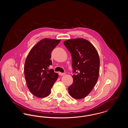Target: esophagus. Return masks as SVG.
<instances>
[{"label": "esophagus", "instance_id": "34e87169", "mask_svg": "<svg viewBox=\"0 0 128 128\" xmlns=\"http://www.w3.org/2000/svg\"><path fill=\"white\" fill-rule=\"evenodd\" d=\"M58 74H59L60 75H61V76H62V75H64L65 74V73H61V72H59V73H58Z\"/></svg>", "mask_w": 128, "mask_h": 128}]
</instances>
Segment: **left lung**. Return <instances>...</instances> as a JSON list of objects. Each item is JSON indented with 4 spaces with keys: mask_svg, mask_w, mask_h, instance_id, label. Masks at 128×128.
Instances as JSON below:
<instances>
[{
    "mask_svg": "<svg viewBox=\"0 0 128 128\" xmlns=\"http://www.w3.org/2000/svg\"><path fill=\"white\" fill-rule=\"evenodd\" d=\"M64 44L71 53L73 82L68 87L72 97L80 99L87 96L98 81L100 60L98 51L88 40L83 38L69 39Z\"/></svg>",
    "mask_w": 128,
    "mask_h": 128,
    "instance_id": "1",
    "label": "left lung"
}]
</instances>
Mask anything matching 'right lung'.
Instances as JSON below:
<instances>
[{
    "label": "right lung",
    "instance_id": "obj_1",
    "mask_svg": "<svg viewBox=\"0 0 128 128\" xmlns=\"http://www.w3.org/2000/svg\"><path fill=\"white\" fill-rule=\"evenodd\" d=\"M60 40L44 38L31 49L25 62L24 72L26 84L31 93L39 98L46 97L58 78L52 69L51 52Z\"/></svg>",
    "mask_w": 128,
    "mask_h": 128
}]
</instances>
